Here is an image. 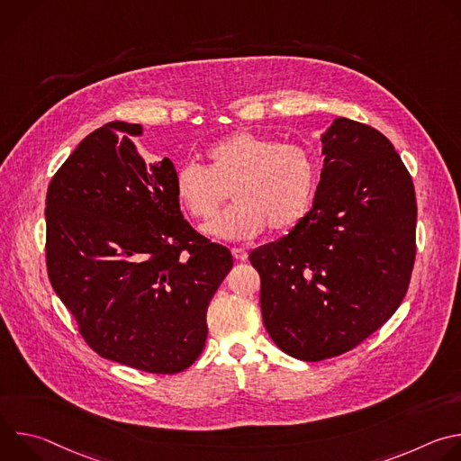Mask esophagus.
<instances>
[{"instance_id":"esophagus-1","label":"esophagus","mask_w":461,"mask_h":461,"mask_svg":"<svg viewBox=\"0 0 461 461\" xmlns=\"http://www.w3.org/2000/svg\"><path fill=\"white\" fill-rule=\"evenodd\" d=\"M231 255L235 260H246L248 258V251L244 248H233Z\"/></svg>"}]
</instances>
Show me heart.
Wrapping results in <instances>:
<instances>
[{
  "label": "heart",
  "instance_id": "heart-1",
  "mask_svg": "<svg viewBox=\"0 0 461 461\" xmlns=\"http://www.w3.org/2000/svg\"><path fill=\"white\" fill-rule=\"evenodd\" d=\"M206 167L184 164L173 187L178 204L193 217L206 221L226 201L235 203L203 226L215 239H253L268 226L288 233L308 215L317 187V162L299 144H279L268 135L235 131L213 142Z\"/></svg>",
  "mask_w": 461,
  "mask_h": 461
}]
</instances>
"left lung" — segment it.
I'll return each mask as SVG.
<instances>
[{"instance_id": "left-lung-1", "label": "left lung", "mask_w": 461, "mask_h": 461, "mask_svg": "<svg viewBox=\"0 0 461 461\" xmlns=\"http://www.w3.org/2000/svg\"><path fill=\"white\" fill-rule=\"evenodd\" d=\"M304 221L249 253L262 321L288 356L321 361L352 350L402 304L416 257L412 178L377 129L336 118Z\"/></svg>"}]
</instances>
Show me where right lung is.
Returning <instances> with one entry per match:
<instances>
[{"mask_svg": "<svg viewBox=\"0 0 461 461\" xmlns=\"http://www.w3.org/2000/svg\"><path fill=\"white\" fill-rule=\"evenodd\" d=\"M140 123L109 122L52 176L47 274L86 343L125 366L176 374L201 356L206 312L233 267L184 221L169 158L146 164Z\"/></svg>", "mask_w": 461, "mask_h": 461, "instance_id": "right-lung-1", "label": "right lung"}]
</instances>
